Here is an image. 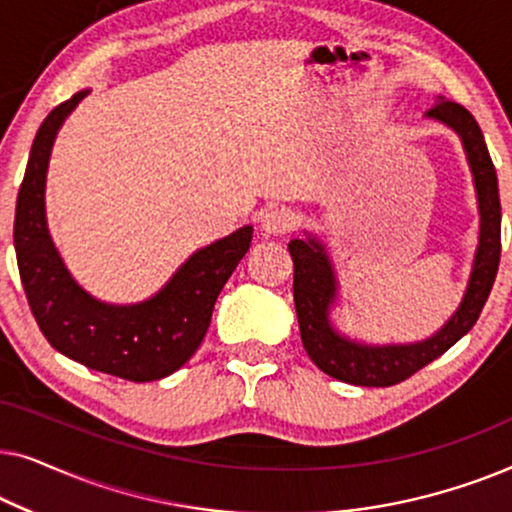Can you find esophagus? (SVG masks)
<instances>
[{
  "label": "esophagus",
  "mask_w": 512,
  "mask_h": 512,
  "mask_svg": "<svg viewBox=\"0 0 512 512\" xmlns=\"http://www.w3.org/2000/svg\"><path fill=\"white\" fill-rule=\"evenodd\" d=\"M261 228L265 235H284L293 228V219L286 209L270 207L265 209V214L261 216Z\"/></svg>",
  "instance_id": "obj_1"
}]
</instances>
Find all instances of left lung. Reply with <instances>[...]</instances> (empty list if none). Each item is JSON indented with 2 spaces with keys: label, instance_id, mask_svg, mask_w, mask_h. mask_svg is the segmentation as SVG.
<instances>
[{
  "label": "left lung",
  "instance_id": "1",
  "mask_svg": "<svg viewBox=\"0 0 512 512\" xmlns=\"http://www.w3.org/2000/svg\"><path fill=\"white\" fill-rule=\"evenodd\" d=\"M426 116L445 123L461 137L478 193L480 237L466 293L457 312L431 338L410 345H363L340 335L328 317L338 296V279L324 244L317 237L291 240L293 300L303 347L317 368L340 382L359 387H391L408 380L471 331L494 286L501 258V200L485 137L471 111L457 102L440 100L426 111Z\"/></svg>",
  "mask_w": 512,
  "mask_h": 512
}]
</instances>
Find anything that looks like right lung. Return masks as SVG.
Segmentation results:
<instances>
[{"mask_svg":"<svg viewBox=\"0 0 512 512\" xmlns=\"http://www.w3.org/2000/svg\"><path fill=\"white\" fill-rule=\"evenodd\" d=\"M88 93L58 104L32 142L13 221L20 282L41 333L60 354L130 382L160 380L184 366L205 340L216 298L249 251L254 228L244 226L195 251L142 303L109 305L83 291L48 235L44 191L55 135Z\"/></svg>","mask_w":512,"mask_h":512,"instance_id":"add662e5","label":"right lung"}]
</instances>
